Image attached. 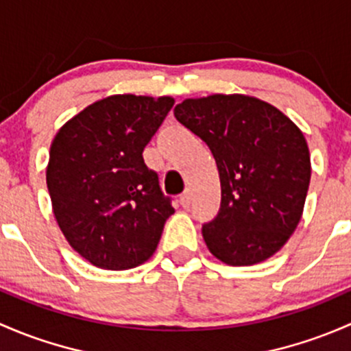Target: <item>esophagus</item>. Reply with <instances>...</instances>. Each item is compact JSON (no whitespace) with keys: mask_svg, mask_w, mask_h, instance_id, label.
I'll return each instance as SVG.
<instances>
[{"mask_svg":"<svg viewBox=\"0 0 351 351\" xmlns=\"http://www.w3.org/2000/svg\"><path fill=\"white\" fill-rule=\"evenodd\" d=\"M191 199H193V196H191V193H189V191H186V193H184L182 196L179 197V202H180V206H182V208H189V204H191Z\"/></svg>","mask_w":351,"mask_h":351,"instance_id":"obj_1","label":"esophagus"}]
</instances>
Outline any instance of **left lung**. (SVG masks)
I'll return each instance as SVG.
<instances>
[{
  "mask_svg": "<svg viewBox=\"0 0 351 351\" xmlns=\"http://www.w3.org/2000/svg\"><path fill=\"white\" fill-rule=\"evenodd\" d=\"M174 114L218 165L221 208L202 226L209 252L233 267L277 254L298 228L309 189V149L298 125L247 95L187 97Z\"/></svg>",
  "mask_w": 351,
  "mask_h": 351,
  "instance_id": "8db88e82",
  "label": "left lung"
}]
</instances>
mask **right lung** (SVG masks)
I'll use <instances>...</instances> for the list:
<instances>
[{
	"instance_id": "add662e5",
	"label": "right lung",
	"mask_w": 351,
	"mask_h": 351,
	"mask_svg": "<svg viewBox=\"0 0 351 351\" xmlns=\"http://www.w3.org/2000/svg\"><path fill=\"white\" fill-rule=\"evenodd\" d=\"M172 106L171 96H108L52 140L47 187L53 216L69 245L99 269L147 262L174 215L142 155Z\"/></svg>"
}]
</instances>
